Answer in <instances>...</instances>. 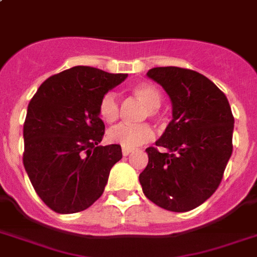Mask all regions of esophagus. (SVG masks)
Returning a JSON list of instances; mask_svg holds the SVG:
<instances>
[{
    "mask_svg": "<svg viewBox=\"0 0 257 257\" xmlns=\"http://www.w3.org/2000/svg\"><path fill=\"white\" fill-rule=\"evenodd\" d=\"M131 152H132V150H131V148H122V155H124V156H128Z\"/></svg>",
    "mask_w": 257,
    "mask_h": 257,
    "instance_id": "esophagus-1",
    "label": "esophagus"
}]
</instances>
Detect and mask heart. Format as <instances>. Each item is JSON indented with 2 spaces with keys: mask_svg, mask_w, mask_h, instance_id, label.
Instances as JSON below:
<instances>
[{
  "mask_svg": "<svg viewBox=\"0 0 257 257\" xmlns=\"http://www.w3.org/2000/svg\"><path fill=\"white\" fill-rule=\"evenodd\" d=\"M132 94L139 99L143 105H146L144 117H155L158 109L162 105V91L154 83L142 82L132 87ZM98 114L106 122H114L118 120L120 115V103L114 93L107 91L101 97L98 102ZM107 142L111 144L124 147V148H133L151 142L154 137V132L150 125H128L118 124L107 131Z\"/></svg>",
  "mask_w": 257,
  "mask_h": 257,
  "instance_id": "b5f03b06",
  "label": "heart"
}]
</instances>
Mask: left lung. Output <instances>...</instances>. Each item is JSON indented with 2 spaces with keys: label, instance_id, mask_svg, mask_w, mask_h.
I'll list each match as a JSON object with an SVG mask.
<instances>
[{
  "label": "left lung",
  "instance_id": "obj_1",
  "mask_svg": "<svg viewBox=\"0 0 257 257\" xmlns=\"http://www.w3.org/2000/svg\"><path fill=\"white\" fill-rule=\"evenodd\" d=\"M172 102V120L148 147L139 176L143 193L166 210L189 211L218 189L233 151L234 117L228 98L206 76L189 68L155 67L147 72ZM163 146L168 153H160Z\"/></svg>",
  "mask_w": 257,
  "mask_h": 257
}]
</instances>
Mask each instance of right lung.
Instances as JSON below:
<instances>
[{
    "mask_svg": "<svg viewBox=\"0 0 257 257\" xmlns=\"http://www.w3.org/2000/svg\"><path fill=\"white\" fill-rule=\"evenodd\" d=\"M126 76L75 66L46 79L29 101L23 163L51 210L78 213L102 195L122 152L117 144L99 146L105 124L98 102Z\"/></svg>",
    "mask_w": 257,
    "mask_h": 257,
    "instance_id": "1",
    "label": "right lung"
}]
</instances>
